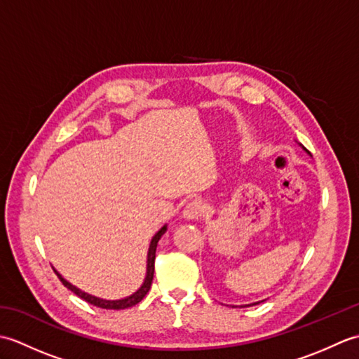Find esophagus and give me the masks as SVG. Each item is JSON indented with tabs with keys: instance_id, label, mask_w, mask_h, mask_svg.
Returning <instances> with one entry per match:
<instances>
[{
	"instance_id": "esophagus-1",
	"label": "esophagus",
	"mask_w": 359,
	"mask_h": 359,
	"mask_svg": "<svg viewBox=\"0 0 359 359\" xmlns=\"http://www.w3.org/2000/svg\"><path fill=\"white\" fill-rule=\"evenodd\" d=\"M207 212V205L202 202L201 199H193L187 203V207L184 210V216L188 220H197L202 219V216Z\"/></svg>"
}]
</instances>
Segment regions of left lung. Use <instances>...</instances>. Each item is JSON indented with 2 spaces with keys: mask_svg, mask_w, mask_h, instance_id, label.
Here are the masks:
<instances>
[{
  "mask_svg": "<svg viewBox=\"0 0 359 359\" xmlns=\"http://www.w3.org/2000/svg\"><path fill=\"white\" fill-rule=\"evenodd\" d=\"M256 304H259V302H255V304H250V306H256Z\"/></svg>",
  "mask_w": 359,
  "mask_h": 359,
  "instance_id": "obj_1",
  "label": "left lung"
}]
</instances>
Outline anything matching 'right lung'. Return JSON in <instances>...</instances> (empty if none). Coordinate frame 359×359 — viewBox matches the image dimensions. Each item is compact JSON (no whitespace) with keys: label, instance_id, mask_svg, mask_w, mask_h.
Segmentation results:
<instances>
[{"label":"right lung","instance_id":"obj_1","mask_svg":"<svg viewBox=\"0 0 359 359\" xmlns=\"http://www.w3.org/2000/svg\"><path fill=\"white\" fill-rule=\"evenodd\" d=\"M166 231V225L160 228V231L152 238L151 241V245H149V250H148V264H147V278H144L142 287L137 290V292L131 296L125 297V299H118V301H106V299H100V297H95L93 294H88L85 292H81V290H79L77 287H74L72 284H69V282L65 280L62 278V274H58V271H55V274L58 276V279L63 282V285L66 288H69L72 293L77 294L79 297H81L83 301L89 302L90 306H95V307H100V309H106V310H123V309H129L135 306V304H139L144 296H147V293L149 292L151 288V284H152V278H154V261H156V248H157V242L160 241V238L165 234Z\"/></svg>","mask_w":359,"mask_h":359}]
</instances>
